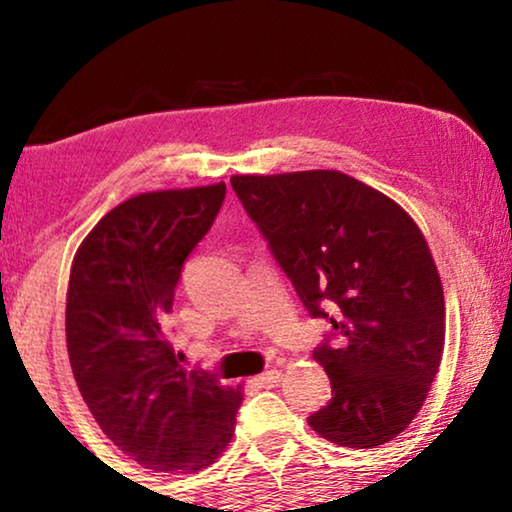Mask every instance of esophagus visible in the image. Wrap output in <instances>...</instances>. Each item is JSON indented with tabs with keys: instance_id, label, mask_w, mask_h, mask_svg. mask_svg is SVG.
<instances>
[{
	"instance_id": "34e87169",
	"label": "esophagus",
	"mask_w": 512,
	"mask_h": 512,
	"mask_svg": "<svg viewBox=\"0 0 512 512\" xmlns=\"http://www.w3.org/2000/svg\"><path fill=\"white\" fill-rule=\"evenodd\" d=\"M254 382L258 384V387L272 389V387H277L279 382H282V373H279V370H265V373L258 375Z\"/></svg>"
}]
</instances>
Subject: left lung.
Listing matches in <instances>:
<instances>
[{"instance_id":"1","label":"left lung","mask_w":512,"mask_h":512,"mask_svg":"<svg viewBox=\"0 0 512 512\" xmlns=\"http://www.w3.org/2000/svg\"><path fill=\"white\" fill-rule=\"evenodd\" d=\"M244 212L314 319L333 398L307 417L321 438L370 450L422 408L445 345V298L429 244L387 195L335 170L237 174ZM333 334L346 345L330 347Z\"/></svg>"}]
</instances>
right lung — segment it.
I'll use <instances>...</instances> for the list:
<instances>
[{"instance_id": "right-lung-1", "label": "right lung", "mask_w": 512, "mask_h": 512, "mask_svg": "<svg viewBox=\"0 0 512 512\" xmlns=\"http://www.w3.org/2000/svg\"><path fill=\"white\" fill-rule=\"evenodd\" d=\"M226 184L142 193L81 242L67 289V352L107 438L151 471L214 464L235 431L240 387L184 370L165 333L186 258L209 233Z\"/></svg>"}]
</instances>
